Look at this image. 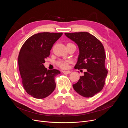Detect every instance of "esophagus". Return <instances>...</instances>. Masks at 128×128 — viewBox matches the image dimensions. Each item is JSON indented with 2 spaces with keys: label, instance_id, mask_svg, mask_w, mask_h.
<instances>
[{
  "label": "esophagus",
  "instance_id": "34e87169",
  "mask_svg": "<svg viewBox=\"0 0 128 128\" xmlns=\"http://www.w3.org/2000/svg\"><path fill=\"white\" fill-rule=\"evenodd\" d=\"M63 74H69L71 72L69 70H67V71H63Z\"/></svg>",
  "mask_w": 128,
  "mask_h": 128
}]
</instances>
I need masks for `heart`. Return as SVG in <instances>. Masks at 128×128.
Masks as SVG:
<instances>
[{
    "label": "heart",
    "mask_w": 128,
    "mask_h": 128,
    "mask_svg": "<svg viewBox=\"0 0 128 128\" xmlns=\"http://www.w3.org/2000/svg\"><path fill=\"white\" fill-rule=\"evenodd\" d=\"M70 61L69 60H60L57 62V65L63 69L68 68Z\"/></svg>",
    "instance_id": "b5f03b06"
}]
</instances>
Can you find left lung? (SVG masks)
<instances>
[{"label":"left lung","mask_w":128,"mask_h":128,"mask_svg":"<svg viewBox=\"0 0 128 128\" xmlns=\"http://www.w3.org/2000/svg\"><path fill=\"white\" fill-rule=\"evenodd\" d=\"M65 35L78 46L79 54L75 68L86 70L78 82L72 84L74 89L84 97H92L103 89L108 72L105 67L104 46L98 39L88 32Z\"/></svg>","instance_id":"left-lung-1"}]
</instances>
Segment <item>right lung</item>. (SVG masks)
Here are the masks:
<instances>
[{
	"label": "right lung",
	"mask_w": 128,
	"mask_h": 128,
	"mask_svg": "<svg viewBox=\"0 0 128 128\" xmlns=\"http://www.w3.org/2000/svg\"><path fill=\"white\" fill-rule=\"evenodd\" d=\"M62 32H40L26 40L20 50L18 63L23 87L28 94L44 98L54 90L56 76L58 70H47L44 65L52 47Z\"/></svg>",
	"instance_id": "obj_1"
}]
</instances>
